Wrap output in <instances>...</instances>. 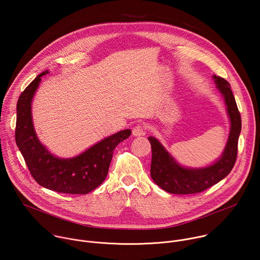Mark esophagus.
<instances>
[{
  "label": "esophagus",
  "instance_id": "obj_1",
  "mask_svg": "<svg viewBox=\"0 0 260 260\" xmlns=\"http://www.w3.org/2000/svg\"><path fill=\"white\" fill-rule=\"evenodd\" d=\"M146 134V128L143 124H137L134 126L133 128V135L135 137H140V136H144Z\"/></svg>",
  "mask_w": 260,
  "mask_h": 260
}]
</instances>
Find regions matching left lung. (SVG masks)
Instances as JSON below:
<instances>
[{
    "label": "left lung",
    "instance_id": "1",
    "mask_svg": "<svg viewBox=\"0 0 260 260\" xmlns=\"http://www.w3.org/2000/svg\"><path fill=\"white\" fill-rule=\"evenodd\" d=\"M217 89L224 99L231 120V131L225 149L214 164L200 169L184 168L166 150L158 140L149 137L152 149L151 178L164 190L174 194L202 192L225 178L233 170L238 155V141L242 128L239 109L231 84L222 77L213 75Z\"/></svg>",
    "mask_w": 260,
    "mask_h": 260
}]
</instances>
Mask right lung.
Instances as JSON below:
<instances>
[{
    "label": "right lung",
    "mask_w": 260,
    "mask_h": 260,
    "mask_svg": "<svg viewBox=\"0 0 260 260\" xmlns=\"http://www.w3.org/2000/svg\"><path fill=\"white\" fill-rule=\"evenodd\" d=\"M37 76L21 92L17 102L15 141L28 171L41 186L60 193L86 194L104 182L116 146L127 139L132 131L123 129L105 138L83 153L72 158H59L50 153L36 135L31 119V101L41 77Z\"/></svg>",
    "instance_id": "right-lung-1"
}]
</instances>
